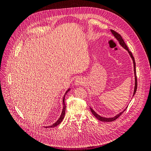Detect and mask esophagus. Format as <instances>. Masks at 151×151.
<instances>
[{"label": "esophagus", "instance_id": "1", "mask_svg": "<svg viewBox=\"0 0 151 151\" xmlns=\"http://www.w3.org/2000/svg\"><path fill=\"white\" fill-rule=\"evenodd\" d=\"M84 83V81L82 78H77L76 79V81H75V84L79 86V85H82Z\"/></svg>", "mask_w": 151, "mask_h": 151}]
</instances>
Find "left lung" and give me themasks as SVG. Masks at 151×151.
<instances>
[{"label": "left lung", "instance_id": "obj_1", "mask_svg": "<svg viewBox=\"0 0 151 151\" xmlns=\"http://www.w3.org/2000/svg\"><path fill=\"white\" fill-rule=\"evenodd\" d=\"M110 31H111V33H112V35H113L114 37H115V38L116 39V40L118 41V43H119V44L121 45V46H122L123 48L125 49V50H127V51L128 52V53H129L130 57H131L132 59V61H133V63H134V77H135V86H134V94H133V96H134L135 94V93H136L137 88V76H136V71H135V59H134L133 55H132V53H131V52L129 51V48H128V47H127V45L125 44V42H124V40H123V38H122V37L121 36V35H120V34H118V33H116V31H113V30H112V29H111ZM127 107H128V106H127V107L125 108L124 110L120 112V113H118V115H116V116H115L114 117H111V118H106V117H103V116H101L99 115L97 113H96V112L93 110V109H92V108H91V107H90V109H91V111L92 112V113L93 114V115H94L96 118L98 120H100V121H101V122H113V121H114V120H115L116 119H117V118H118V117H119V116L122 115V114L126 110V109L127 108Z\"/></svg>", "mask_w": 151, "mask_h": 151}]
</instances>
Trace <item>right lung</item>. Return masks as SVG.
Wrapping results in <instances>:
<instances>
[{"mask_svg":"<svg viewBox=\"0 0 151 151\" xmlns=\"http://www.w3.org/2000/svg\"><path fill=\"white\" fill-rule=\"evenodd\" d=\"M70 90V89L69 88V89H68V90H67V91L65 92V94H64V96H63V109H62V113H61V115H60V116L59 117V118L58 119V120L55 123H53V125H50V126H48V127H45V128H53V127H56V126H57V125H58L59 124H60V123L62 122V121L63 120V118H64V116H65V108H66V106H65V95L67 94V93L68 92V91H69Z\"/></svg>","mask_w":151,"mask_h":151,"instance_id":"right-lung-1","label":"right lung"}]
</instances>
